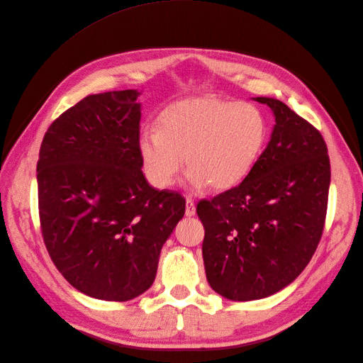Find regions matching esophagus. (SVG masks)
<instances>
[{
    "mask_svg": "<svg viewBox=\"0 0 363 363\" xmlns=\"http://www.w3.org/2000/svg\"><path fill=\"white\" fill-rule=\"evenodd\" d=\"M186 216H194L195 215V203L191 199H186Z\"/></svg>",
    "mask_w": 363,
    "mask_h": 363,
    "instance_id": "obj_1",
    "label": "esophagus"
}]
</instances>
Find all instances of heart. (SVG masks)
<instances>
[{
  "mask_svg": "<svg viewBox=\"0 0 363 363\" xmlns=\"http://www.w3.org/2000/svg\"><path fill=\"white\" fill-rule=\"evenodd\" d=\"M267 130V119L255 104L191 96L162 113L159 130L140 131L138 151L148 182L159 189L174 183L186 157L192 184L227 191L255 168Z\"/></svg>",
  "mask_w": 363,
  "mask_h": 363,
  "instance_id": "obj_1",
  "label": "heart"
}]
</instances>
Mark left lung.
Here are the masks:
<instances>
[{"mask_svg": "<svg viewBox=\"0 0 363 363\" xmlns=\"http://www.w3.org/2000/svg\"><path fill=\"white\" fill-rule=\"evenodd\" d=\"M256 101L276 116L267 148L242 183L196 204L207 281L233 301L265 298L300 276L321 240L330 188L320 131L279 100Z\"/></svg>", "mask_w": 363, "mask_h": 363, "instance_id": "obj_1", "label": "left lung"}]
</instances>
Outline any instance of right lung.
Listing matches in <instances>:
<instances>
[{
    "mask_svg": "<svg viewBox=\"0 0 363 363\" xmlns=\"http://www.w3.org/2000/svg\"><path fill=\"white\" fill-rule=\"evenodd\" d=\"M140 94H95L63 112L38 160L42 238L71 286L128 301L156 279L163 244L184 215L179 192L148 184L138 151Z\"/></svg>",
    "mask_w": 363,
    "mask_h": 363,
    "instance_id": "add662e5",
    "label": "right lung"
}]
</instances>
